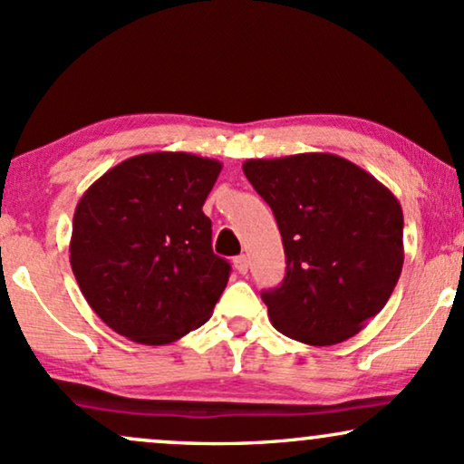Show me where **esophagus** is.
<instances>
[{
	"mask_svg": "<svg viewBox=\"0 0 464 464\" xmlns=\"http://www.w3.org/2000/svg\"><path fill=\"white\" fill-rule=\"evenodd\" d=\"M233 266H236V270L239 275H246L248 273V257L246 255H237V257L233 259Z\"/></svg>",
	"mask_w": 464,
	"mask_h": 464,
	"instance_id": "1",
	"label": "esophagus"
}]
</instances>
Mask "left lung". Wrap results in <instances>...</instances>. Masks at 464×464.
<instances>
[{"mask_svg": "<svg viewBox=\"0 0 464 464\" xmlns=\"http://www.w3.org/2000/svg\"><path fill=\"white\" fill-rule=\"evenodd\" d=\"M285 250V279L262 292L276 332L312 347L351 338L382 312L403 266V211L386 185L329 152L248 159Z\"/></svg>", "mask_w": 464, "mask_h": 464, "instance_id": "left-lung-1", "label": "left lung"}]
</instances>
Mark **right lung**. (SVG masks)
Segmentation results:
<instances>
[{
  "label": "right lung",
  "instance_id": "1",
  "mask_svg": "<svg viewBox=\"0 0 464 464\" xmlns=\"http://www.w3.org/2000/svg\"><path fill=\"white\" fill-rule=\"evenodd\" d=\"M220 169L189 152L137 154L78 200L69 264L113 332L154 347L209 321L231 273L202 214Z\"/></svg>",
  "mask_w": 464,
  "mask_h": 464
}]
</instances>
